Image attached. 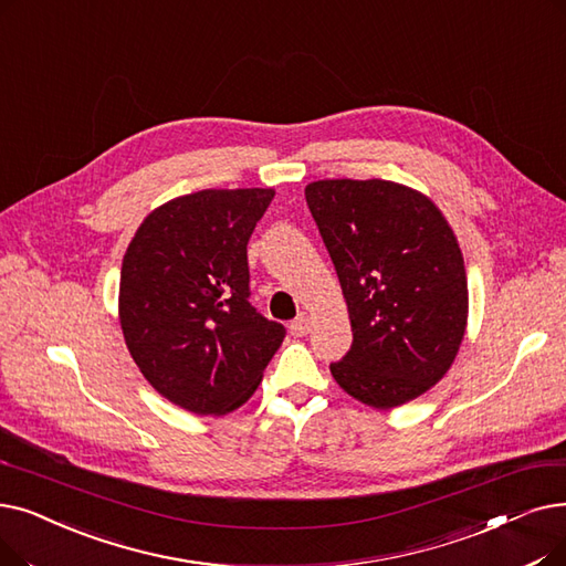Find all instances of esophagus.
<instances>
[{"label":"esophagus","instance_id":"34e87169","mask_svg":"<svg viewBox=\"0 0 566 566\" xmlns=\"http://www.w3.org/2000/svg\"><path fill=\"white\" fill-rule=\"evenodd\" d=\"M289 331H291V335H296V337H303V335H307V333L312 331V322H310V316L301 314V316L293 318V322L289 324Z\"/></svg>","mask_w":566,"mask_h":566}]
</instances>
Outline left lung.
<instances>
[{
	"instance_id": "8db88e82",
	"label": "left lung",
	"mask_w": 566,
	"mask_h": 566,
	"mask_svg": "<svg viewBox=\"0 0 566 566\" xmlns=\"http://www.w3.org/2000/svg\"><path fill=\"white\" fill-rule=\"evenodd\" d=\"M305 199L352 318V349L331 363L335 381L375 409L423 396L467 326L464 263L444 214L390 180H318Z\"/></svg>"
}]
</instances>
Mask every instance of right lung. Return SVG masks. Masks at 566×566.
Masks as SVG:
<instances>
[{"label": "right lung", "mask_w": 566, "mask_h": 566, "mask_svg": "<svg viewBox=\"0 0 566 566\" xmlns=\"http://www.w3.org/2000/svg\"><path fill=\"white\" fill-rule=\"evenodd\" d=\"M273 189H203L145 217L119 273V324L166 400L233 411L261 384L286 328L250 303L248 242Z\"/></svg>", "instance_id": "right-lung-1"}]
</instances>
